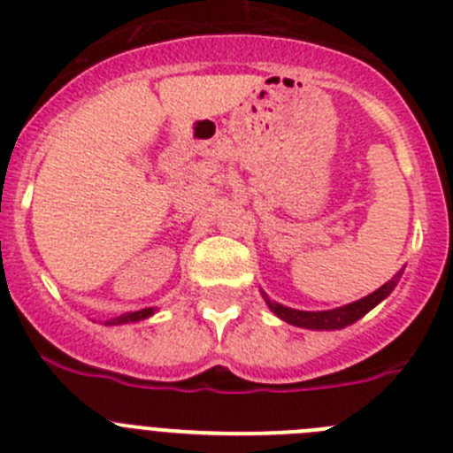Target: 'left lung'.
<instances>
[{
    "label": "left lung",
    "mask_w": 453,
    "mask_h": 453,
    "mask_svg": "<svg viewBox=\"0 0 453 453\" xmlns=\"http://www.w3.org/2000/svg\"><path fill=\"white\" fill-rule=\"evenodd\" d=\"M395 288V281L383 283L379 290H374L367 297L358 299L354 303H347V306L334 308V311H295V308L281 306V303H274L265 297L267 306L274 311L276 318H281L283 322L295 324V326H303V329H315V331H334V329H345L349 324H354L356 319H361L363 315L370 313L372 308L376 306L379 302L388 297Z\"/></svg>",
    "instance_id": "8db88e82"
}]
</instances>
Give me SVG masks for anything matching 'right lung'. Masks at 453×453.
I'll list each match as a JSON object with an SVG mask.
<instances>
[{
  "mask_svg": "<svg viewBox=\"0 0 453 453\" xmlns=\"http://www.w3.org/2000/svg\"><path fill=\"white\" fill-rule=\"evenodd\" d=\"M151 313H154V308H142V311H131V313L119 315V318L111 319V322H106V324H127V322H138V319L150 318Z\"/></svg>",
  "mask_w": 453,
  "mask_h": 453,
  "instance_id": "add662e5",
  "label": "right lung"
}]
</instances>
